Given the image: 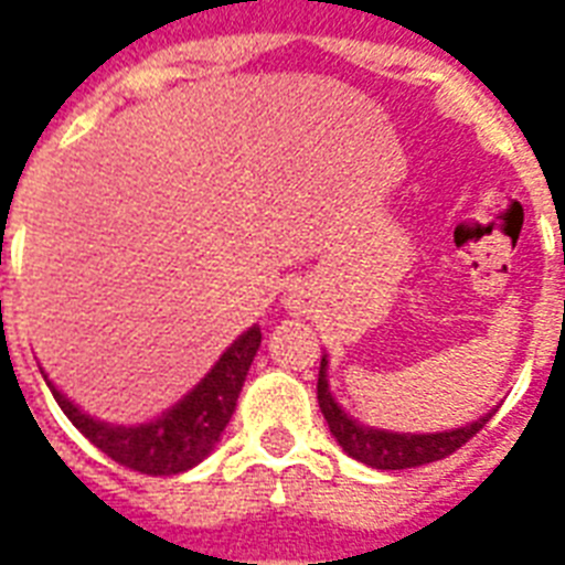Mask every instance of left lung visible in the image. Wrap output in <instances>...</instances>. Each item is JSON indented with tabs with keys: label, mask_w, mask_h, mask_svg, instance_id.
Returning <instances> with one entry per match:
<instances>
[{
	"label": "left lung",
	"mask_w": 565,
	"mask_h": 565,
	"mask_svg": "<svg viewBox=\"0 0 565 565\" xmlns=\"http://www.w3.org/2000/svg\"><path fill=\"white\" fill-rule=\"evenodd\" d=\"M328 361L322 358L319 363V381H317V398L319 411L326 416L328 428L334 434V439L343 446V451L361 463L372 466V469H413V466L434 463L443 457L455 455L457 448L466 446L478 430L492 419V413H487L483 419L466 425V428L443 430V434H390V430L363 428L354 419H349L337 402L328 393L326 381Z\"/></svg>",
	"instance_id": "left-lung-1"
}]
</instances>
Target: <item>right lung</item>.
Segmentation results:
<instances>
[{
  "label": "right lung",
  "instance_id": "add662e5",
  "mask_svg": "<svg viewBox=\"0 0 565 565\" xmlns=\"http://www.w3.org/2000/svg\"><path fill=\"white\" fill-rule=\"evenodd\" d=\"M260 349V328H248L246 334L231 343L204 381L193 393L184 395L172 411L161 419L146 422L137 428L108 425V422L90 419L70 398L57 393L52 381H46L57 407L66 413V419L90 439L93 446L105 451L114 463L135 469L140 475H179L202 463L220 443L222 430L228 425L231 413L237 407L239 390L248 375V366Z\"/></svg>",
  "mask_w": 565,
  "mask_h": 565
}]
</instances>
